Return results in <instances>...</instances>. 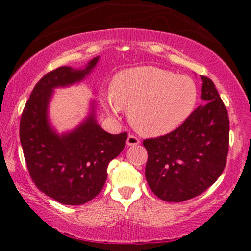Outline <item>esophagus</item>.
<instances>
[{"mask_svg":"<svg viewBox=\"0 0 251 251\" xmlns=\"http://www.w3.org/2000/svg\"><path fill=\"white\" fill-rule=\"evenodd\" d=\"M139 139H138L137 137H134V135H128L127 137V140H126V144H127L128 146H134V145H138L139 144Z\"/></svg>","mask_w":251,"mask_h":251,"instance_id":"esophagus-1","label":"esophagus"}]
</instances>
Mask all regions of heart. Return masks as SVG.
<instances>
[{
    "instance_id": "1",
    "label": "heart",
    "mask_w": 251,
    "mask_h": 251,
    "mask_svg": "<svg viewBox=\"0 0 251 251\" xmlns=\"http://www.w3.org/2000/svg\"><path fill=\"white\" fill-rule=\"evenodd\" d=\"M108 109L128 112L135 131L148 137L171 133L188 119L197 101L191 77L175 72L143 66L120 72L111 83Z\"/></svg>"
}]
</instances>
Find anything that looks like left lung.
<instances>
[{
    "label": "left lung",
    "instance_id": "obj_1",
    "mask_svg": "<svg viewBox=\"0 0 251 251\" xmlns=\"http://www.w3.org/2000/svg\"><path fill=\"white\" fill-rule=\"evenodd\" d=\"M201 77L203 105L171 133L143 142L148 150L145 177L165 201H184L217 180L229 150V117L215 83Z\"/></svg>",
    "mask_w": 251,
    "mask_h": 251
}]
</instances>
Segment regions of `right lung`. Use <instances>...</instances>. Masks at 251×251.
Instances as JSON below:
<instances>
[{"label": "right lung", "mask_w": 251, "mask_h": 251, "mask_svg": "<svg viewBox=\"0 0 251 251\" xmlns=\"http://www.w3.org/2000/svg\"><path fill=\"white\" fill-rule=\"evenodd\" d=\"M100 56L82 68L62 66L41 77L25 103L20 140L28 171L37 189L66 205H81L101 191L107 166L125 148L127 133H107L96 118V101L76 127L59 133L50 120L54 89L83 81Z\"/></svg>", "instance_id": "right-lung-1"}]
</instances>
